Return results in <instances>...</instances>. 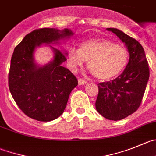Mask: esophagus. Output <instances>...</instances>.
<instances>
[{
	"instance_id": "esophagus-1",
	"label": "esophagus",
	"mask_w": 156,
	"mask_h": 156,
	"mask_svg": "<svg viewBox=\"0 0 156 156\" xmlns=\"http://www.w3.org/2000/svg\"><path fill=\"white\" fill-rule=\"evenodd\" d=\"M86 83H87V81L81 79V78H79V79H78V83H79V85H84Z\"/></svg>"
}]
</instances>
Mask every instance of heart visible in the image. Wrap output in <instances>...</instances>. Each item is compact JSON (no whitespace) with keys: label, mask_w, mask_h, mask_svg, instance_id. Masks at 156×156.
<instances>
[{"label":"heart","mask_w":156,"mask_h":156,"mask_svg":"<svg viewBox=\"0 0 156 156\" xmlns=\"http://www.w3.org/2000/svg\"><path fill=\"white\" fill-rule=\"evenodd\" d=\"M73 67L82 66L83 60L92 75L100 81H109L121 75L126 69L129 51L121 44L103 38L89 40L82 43L79 50L70 48L68 52Z\"/></svg>","instance_id":"obj_1"}]
</instances>
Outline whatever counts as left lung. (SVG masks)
<instances>
[{
	"label": "left lung",
	"mask_w": 156,
	"mask_h": 156,
	"mask_svg": "<svg viewBox=\"0 0 156 156\" xmlns=\"http://www.w3.org/2000/svg\"><path fill=\"white\" fill-rule=\"evenodd\" d=\"M128 47L126 69L112 80L99 83L96 109L109 120L122 119L140 106L149 78V67L142 46L134 38L115 28H107Z\"/></svg>",
	"instance_id": "1"
}]
</instances>
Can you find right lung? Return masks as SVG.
I'll use <instances>...</instances> for the list:
<instances>
[{
    "label": "right lung",
    "mask_w": 156,
    "mask_h": 156,
    "mask_svg": "<svg viewBox=\"0 0 156 156\" xmlns=\"http://www.w3.org/2000/svg\"><path fill=\"white\" fill-rule=\"evenodd\" d=\"M73 34L69 29L40 28L27 34L14 49L8 74L9 90L18 107L30 118L49 122L64 111L71 91L78 84L76 77L60 65L66 60V55L51 47L55 53L53 61L37 67L33 54L37 46Z\"/></svg>",
    "instance_id": "1"
}]
</instances>
